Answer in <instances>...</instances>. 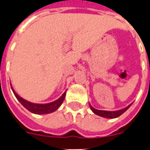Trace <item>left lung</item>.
Masks as SVG:
<instances>
[{
    "instance_id": "1",
    "label": "left lung",
    "mask_w": 150,
    "mask_h": 150,
    "mask_svg": "<svg viewBox=\"0 0 150 150\" xmlns=\"http://www.w3.org/2000/svg\"><path fill=\"white\" fill-rule=\"evenodd\" d=\"M132 105H129L127 107H126V108H122V109H120V110H117V111H105V110H98V109H96V108H94L91 106V105H90V108L92 110V112L94 113H96V115H99V116L103 117H106V118H116L117 117H119L120 115H122V113L124 112H126L127 109L129 108V107Z\"/></svg>"
}]
</instances>
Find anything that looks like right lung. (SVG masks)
Wrapping results in <instances>:
<instances>
[{
    "label": "right lung",
    "instance_id": "add662e5",
    "mask_svg": "<svg viewBox=\"0 0 150 150\" xmlns=\"http://www.w3.org/2000/svg\"><path fill=\"white\" fill-rule=\"evenodd\" d=\"M10 86H11V84H10ZM11 89H12L15 97L17 98V100L21 103V105L24 108H27L28 111L33 112V113H35V114H46V113H50V112H54L62 105V103H63V101H64L65 98V95H66V91H65L58 100H56L55 101H53L51 103H48V104H35V103H32V102H29V101L23 99L22 97L19 96L18 94L14 91L13 87H11Z\"/></svg>",
    "mask_w": 150,
    "mask_h": 150
}]
</instances>
